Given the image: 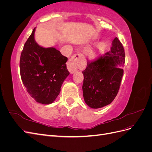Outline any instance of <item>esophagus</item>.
Returning <instances> with one entry per match:
<instances>
[{
  "label": "esophagus",
  "mask_w": 152,
  "mask_h": 152,
  "mask_svg": "<svg viewBox=\"0 0 152 152\" xmlns=\"http://www.w3.org/2000/svg\"><path fill=\"white\" fill-rule=\"evenodd\" d=\"M83 58L82 54H76L71 57L69 59V61L67 65V68L70 73H73L77 70L78 62L81 61Z\"/></svg>",
  "instance_id": "1"
}]
</instances>
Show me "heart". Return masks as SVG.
Returning a JSON list of instances; mask_svg holds the SVG:
<instances>
[{"label":"heart","instance_id":"heart-1","mask_svg":"<svg viewBox=\"0 0 152 152\" xmlns=\"http://www.w3.org/2000/svg\"><path fill=\"white\" fill-rule=\"evenodd\" d=\"M105 46H106V44L104 42H101L97 46V48L98 49H103L105 48ZM89 55L92 57L94 56H95V52L94 51V50H91V51L89 52Z\"/></svg>","mask_w":152,"mask_h":152}]
</instances>
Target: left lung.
Returning a JSON list of instances; mask_svg holds the SVG:
<instances>
[{
	"instance_id": "obj_1",
	"label": "left lung",
	"mask_w": 152,
	"mask_h": 152,
	"mask_svg": "<svg viewBox=\"0 0 152 152\" xmlns=\"http://www.w3.org/2000/svg\"><path fill=\"white\" fill-rule=\"evenodd\" d=\"M125 63V52L117 37L112 48L94 61H88L82 72L83 96L86 103L92 108H99L111 103L118 93Z\"/></svg>"
}]
</instances>
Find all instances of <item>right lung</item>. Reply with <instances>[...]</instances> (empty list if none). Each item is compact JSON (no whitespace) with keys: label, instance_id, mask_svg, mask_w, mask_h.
<instances>
[{"label":"right lung","instance_id":"1","mask_svg":"<svg viewBox=\"0 0 152 152\" xmlns=\"http://www.w3.org/2000/svg\"><path fill=\"white\" fill-rule=\"evenodd\" d=\"M35 28L25 42L20 61V75L26 91L37 102L52 103L70 74L68 58L54 48H45L35 42Z\"/></svg>","mask_w":152,"mask_h":152}]
</instances>
